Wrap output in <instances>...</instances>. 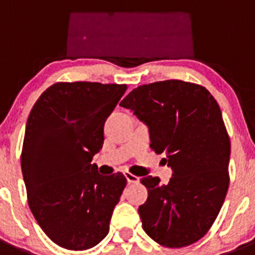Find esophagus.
Listing matches in <instances>:
<instances>
[{"instance_id":"1","label":"esophagus","mask_w":255,"mask_h":255,"mask_svg":"<svg viewBox=\"0 0 255 255\" xmlns=\"http://www.w3.org/2000/svg\"><path fill=\"white\" fill-rule=\"evenodd\" d=\"M125 177L129 184H135V182H139V177L135 176V175H132V173L129 172V171H126L125 172Z\"/></svg>"}]
</instances>
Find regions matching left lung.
<instances>
[{
	"label": "left lung",
	"mask_w": 255,
	"mask_h": 255,
	"mask_svg": "<svg viewBox=\"0 0 255 255\" xmlns=\"http://www.w3.org/2000/svg\"><path fill=\"white\" fill-rule=\"evenodd\" d=\"M149 129L150 148L166 153L168 184L143 177L147 202L139 207L143 230L166 248L203 238L226 198L230 144L220 106L202 85L164 80L135 88L121 101ZM165 159V158H164Z\"/></svg>",
	"instance_id": "obj_1"
}]
</instances>
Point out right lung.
Wrapping results in <instances>:
<instances>
[{
  "instance_id": "right-lung-1",
  "label": "right lung",
  "mask_w": 255,
  "mask_h": 255,
  "mask_svg": "<svg viewBox=\"0 0 255 255\" xmlns=\"http://www.w3.org/2000/svg\"><path fill=\"white\" fill-rule=\"evenodd\" d=\"M126 89V84L56 83L29 114L21 150L29 208L58 247L87 251L108 234L126 177L103 176L91 162Z\"/></svg>"
}]
</instances>
